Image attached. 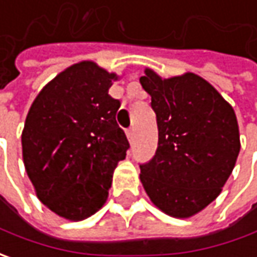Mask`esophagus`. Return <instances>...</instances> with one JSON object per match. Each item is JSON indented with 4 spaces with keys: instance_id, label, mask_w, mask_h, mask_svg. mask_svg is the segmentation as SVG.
Instances as JSON below:
<instances>
[{
    "instance_id": "esophagus-1",
    "label": "esophagus",
    "mask_w": 257,
    "mask_h": 257,
    "mask_svg": "<svg viewBox=\"0 0 257 257\" xmlns=\"http://www.w3.org/2000/svg\"><path fill=\"white\" fill-rule=\"evenodd\" d=\"M125 134H127V139H128V142H133L134 136H136V133H134V127H130V128L125 132Z\"/></svg>"
}]
</instances>
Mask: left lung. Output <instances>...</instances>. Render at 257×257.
Masks as SVG:
<instances>
[{"instance_id":"8db88e82","label":"left lung","mask_w":257,"mask_h":257,"mask_svg":"<svg viewBox=\"0 0 257 257\" xmlns=\"http://www.w3.org/2000/svg\"><path fill=\"white\" fill-rule=\"evenodd\" d=\"M152 97L159 146L140 166V182L162 212L189 219L222 193L240 152L234 110L194 73L162 78L152 68L140 77Z\"/></svg>"}]
</instances>
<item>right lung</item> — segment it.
I'll return each mask as SVG.
<instances>
[{
    "label": "right lung",
    "instance_id": "add662e5",
    "mask_svg": "<svg viewBox=\"0 0 257 257\" xmlns=\"http://www.w3.org/2000/svg\"><path fill=\"white\" fill-rule=\"evenodd\" d=\"M120 75L85 60L67 67L35 97L21 134L25 172L40 202L80 222L108 197L113 173L130 147L108 88Z\"/></svg>",
    "mask_w": 257,
    "mask_h": 257
}]
</instances>
